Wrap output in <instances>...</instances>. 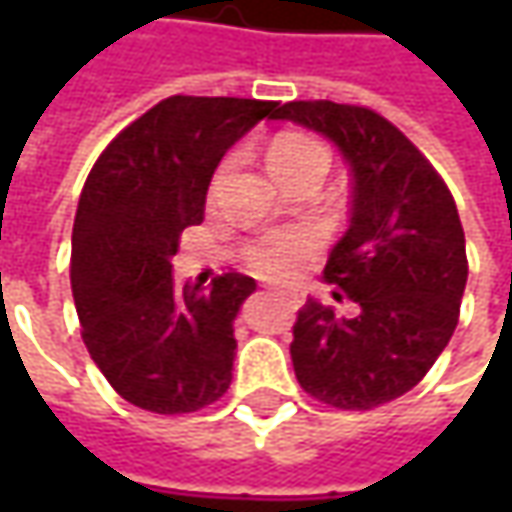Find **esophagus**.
<instances>
[{"label": "esophagus", "mask_w": 512, "mask_h": 512, "mask_svg": "<svg viewBox=\"0 0 512 512\" xmlns=\"http://www.w3.org/2000/svg\"><path fill=\"white\" fill-rule=\"evenodd\" d=\"M273 290H276L279 296H285V299H290L293 305H302V296H299L296 290H279V287H273Z\"/></svg>", "instance_id": "34e87169"}]
</instances>
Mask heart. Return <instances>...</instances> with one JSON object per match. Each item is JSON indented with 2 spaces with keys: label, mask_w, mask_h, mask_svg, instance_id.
Instances as JSON below:
<instances>
[{
  "label": "heart",
  "mask_w": 512,
  "mask_h": 512,
  "mask_svg": "<svg viewBox=\"0 0 512 512\" xmlns=\"http://www.w3.org/2000/svg\"><path fill=\"white\" fill-rule=\"evenodd\" d=\"M227 165L230 162L219 165L210 193H216L222 187ZM267 165H270L276 179H285L290 173H302V170H316L325 176L327 168H330V150L316 136L282 133L267 153ZM316 253H319V236L307 227H279V230H270V233L250 239L242 247L245 265L256 270L259 276H267V279H290Z\"/></svg>",
  "instance_id": "obj_1"
}]
</instances>
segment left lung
I'll use <instances>...</instances> for the list:
<instances>
[{
  "instance_id": "obj_1",
  "label": "left lung",
  "mask_w": 512,
  "mask_h": 512,
  "mask_svg": "<svg viewBox=\"0 0 512 512\" xmlns=\"http://www.w3.org/2000/svg\"><path fill=\"white\" fill-rule=\"evenodd\" d=\"M290 119L336 142L353 173L350 230L325 265L336 310L307 299L293 325L302 390L336 410H373L422 382L459 325L467 250L459 210L439 170L402 130L364 105L287 102Z\"/></svg>"
}]
</instances>
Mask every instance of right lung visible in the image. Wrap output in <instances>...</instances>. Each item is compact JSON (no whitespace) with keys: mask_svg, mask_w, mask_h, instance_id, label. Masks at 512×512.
I'll return each instance as SVG.
<instances>
[{"mask_svg":"<svg viewBox=\"0 0 512 512\" xmlns=\"http://www.w3.org/2000/svg\"><path fill=\"white\" fill-rule=\"evenodd\" d=\"M273 110L262 99L168 96L93 162L73 219L70 290L90 359L125 402L182 416L227 393L233 319L256 282L222 273L207 290H179L170 259L182 230L205 219L225 150Z\"/></svg>","mask_w":512,"mask_h":512,"instance_id":"right-lung-1","label":"right lung"}]
</instances>
